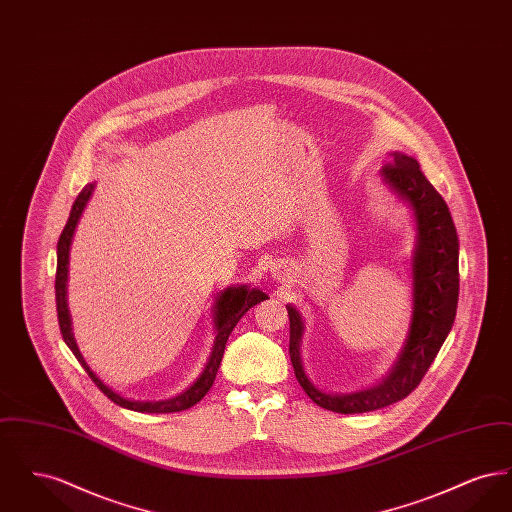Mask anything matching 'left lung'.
<instances>
[{"mask_svg": "<svg viewBox=\"0 0 512 512\" xmlns=\"http://www.w3.org/2000/svg\"><path fill=\"white\" fill-rule=\"evenodd\" d=\"M393 163L382 167L380 176L397 199L413 211L414 249L413 317L407 340L390 372L372 388L353 393H328L307 376L301 361L305 322L301 313L286 305L290 317V359L297 382L318 407L334 413H368L405 399L420 384L451 332L459 301V238L449 207L418 161L405 153H391Z\"/></svg>", "mask_w": 512, "mask_h": 512, "instance_id": "8db88e82", "label": "left lung"}]
</instances>
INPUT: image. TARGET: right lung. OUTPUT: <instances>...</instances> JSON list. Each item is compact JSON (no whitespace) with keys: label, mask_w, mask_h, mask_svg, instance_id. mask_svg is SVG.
I'll return each instance as SVG.
<instances>
[{"label":"right lung","mask_w":512,"mask_h":512,"mask_svg":"<svg viewBox=\"0 0 512 512\" xmlns=\"http://www.w3.org/2000/svg\"><path fill=\"white\" fill-rule=\"evenodd\" d=\"M96 184H88L84 186V190L74 199L73 209L69 220L59 236L57 242V274H55V301H57V318H59V328L63 334V340L69 345V349L73 351L74 357L78 359V363L88 372V376L96 382L99 390L103 391L113 403H117L122 409H130L136 413H178V411H186L190 407H194L197 401H201L205 397V393L211 390L217 372H219L220 361L224 355V347L228 336L232 334L234 326L238 324V320L244 317L245 313L261 303L263 299H267V293L257 290V288H249V286H230L226 290L219 292L215 297V307H213V317H215V341H213V349L211 355L205 363L203 372L199 374V378L188 390L178 393L176 397L165 399V401H136V399H128L121 393L111 390L107 384L101 382L98 374L88 366L84 361L73 334V322H71V313H69V305H67V280H69V251L73 244L74 230L80 222V217L90 201V197L94 194Z\"/></svg>","instance_id":"add662e5"}]
</instances>
